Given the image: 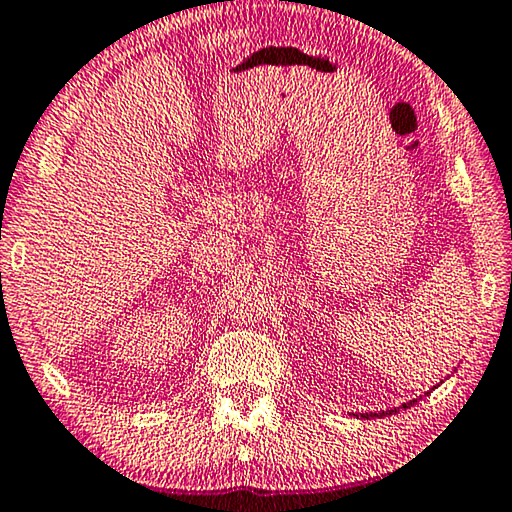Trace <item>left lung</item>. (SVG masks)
<instances>
[{
	"label": "left lung",
	"mask_w": 512,
	"mask_h": 512,
	"mask_svg": "<svg viewBox=\"0 0 512 512\" xmlns=\"http://www.w3.org/2000/svg\"><path fill=\"white\" fill-rule=\"evenodd\" d=\"M418 400H413V402H409V404H402V409H409L411 404H415ZM400 409H395V411H386V413H361V418H384V415H393V413H397Z\"/></svg>",
	"instance_id": "obj_1"
}]
</instances>
